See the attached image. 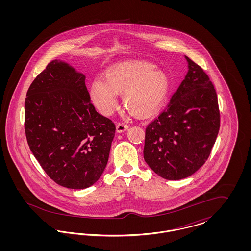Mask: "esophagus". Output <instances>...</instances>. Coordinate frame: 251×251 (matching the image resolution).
<instances>
[{
    "instance_id": "esophagus-1",
    "label": "esophagus",
    "mask_w": 251,
    "mask_h": 251,
    "mask_svg": "<svg viewBox=\"0 0 251 251\" xmlns=\"http://www.w3.org/2000/svg\"><path fill=\"white\" fill-rule=\"evenodd\" d=\"M127 130H128V125L125 124L124 122H119L117 124V131L118 132H123Z\"/></svg>"
}]
</instances>
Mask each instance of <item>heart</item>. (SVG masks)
Wrapping results in <instances>:
<instances>
[{
    "label": "heart",
    "mask_w": 251,
    "mask_h": 251,
    "mask_svg": "<svg viewBox=\"0 0 251 251\" xmlns=\"http://www.w3.org/2000/svg\"><path fill=\"white\" fill-rule=\"evenodd\" d=\"M169 90L167 74L147 62H129L107 70L103 79L95 78L90 96L96 107L110 115L118 106V94L123 104L139 117L150 116L162 105Z\"/></svg>",
    "instance_id": "obj_1"
}]
</instances>
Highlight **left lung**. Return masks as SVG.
<instances>
[{
    "label": "left lung",
    "instance_id": "1",
    "mask_svg": "<svg viewBox=\"0 0 251 251\" xmlns=\"http://www.w3.org/2000/svg\"><path fill=\"white\" fill-rule=\"evenodd\" d=\"M188 72L167 107L146 128L144 159L164 179H184L211 154L220 113L214 84L202 69L185 56Z\"/></svg>",
    "mask_w": 251,
    "mask_h": 251
}]
</instances>
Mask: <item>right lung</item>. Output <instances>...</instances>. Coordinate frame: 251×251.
I'll return each instance as SVG.
<instances>
[{
  "label": "right lung",
  "mask_w": 251,
  "mask_h": 251,
  "mask_svg": "<svg viewBox=\"0 0 251 251\" xmlns=\"http://www.w3.org/2000/svg\"><path fill=\"white\" fill-rule=\"evenodd\" d=\"M85 76L52 60L25 99L28 145L50 179L63 187L93 185L106 167L116 126L90 102Z\"/></svg>",
  "instance_id": "obj_1"
}]
</instances>
